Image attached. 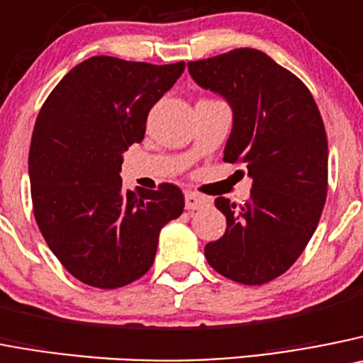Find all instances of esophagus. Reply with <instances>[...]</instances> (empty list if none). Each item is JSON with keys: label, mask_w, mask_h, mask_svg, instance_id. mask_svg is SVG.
<instances>
[{"label": "esophagus", "mask_w": 363, "mask_h": 363, "mask_svg": "<svg viewBox=\"0 0 363 363\" xmlns=\"http://www.w3.org/2000/svg\"><path fill=\"white\" fill-rule=\"evenodd\" d=\"M208 203H211V199L201 194H196V192H187L185 194V208L187 211H199V208L208 207Z\"/></svg>", "instance_id": "1"}]
</instances>
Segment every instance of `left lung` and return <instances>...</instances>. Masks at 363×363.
<instances>
[{
    "instance_id": "8db88e82",
    "label": "left lung",
    "mask_w": 363,
    "mask_h": 363,
    "mask_svg": "<svg viewBox=\"0 0 363 363\" xmlns=\"http://www.w3.org/2000/svg\"><path fill=\"white\" fill-rule=\"evenodd\" d=\"M196 84L234 113L225 162L254 179L242 205L218 198L227 230L205 247L218 274L264 284L284 274L317 230L328 194V138L313 95L266 53L238 48L189 62Z\"/></svg>"
}]
</instances>
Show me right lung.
I'll use <instances>...</instances> for the list:
<instances>
[{
	"mask_svg": "<svg viewBox=\"0 0 363 363\" xmlns=\"http://www.w3.org/2000/svg\"><path fill=\"white\" fill-rule=\"evenodd\" d=\"M185 62L97 55L66 73L43 104L28 152L32 203L53 255L81 282L115 290L155 262L160 230L184 212L176 185L122 189V155L144 140L152 106Z\"/></svg>",
	"mask_w": 363,
	"mask_h": 363,
	"instance_id": "obj_1",
	"label": "right lung"
}]
</instances>
